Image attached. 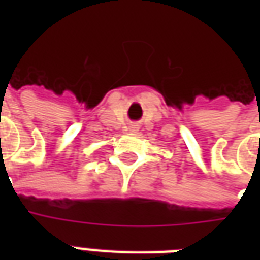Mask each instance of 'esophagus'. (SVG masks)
Instances as JSON below:
<instances>
[{
	"label": "esophagus",
	"mask_w": 260,
	"mask_h": 260,
	"mask_svg": "<svg viewBox=\"0 0 260 260\" xmlns=\"http://www.w3.org/2000/svg\"><path fill=\"white\" fill-rule=\"evenodd\" d=\"M129 129H131V131H136V129H138V128H136V125H132V126H131Z\"/></svg>",
	"instance_id": "obj_1"
}]
</instances>
